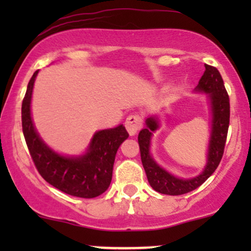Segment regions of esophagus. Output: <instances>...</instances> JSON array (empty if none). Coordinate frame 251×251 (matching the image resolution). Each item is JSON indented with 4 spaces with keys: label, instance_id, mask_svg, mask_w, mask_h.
<instances>
[{
    "label": "esophagus",
    "instance_id": "esophagus-1",
    "mask_svg": "<svg viewBox=\"0 0 251 251\" xmlns=\"http://www.w3.org/2000/svg\"><path fill=\"white\" fill-rule=\"evenodd\" d=\"M143 125V119L142 117L138 116V114H131L126 118V122H125V127L127 129L128 134L129 135H134L142 128Z\"/></svg>",
    "mask_w": 251,
    "mask_h": 251
}]
</instances>
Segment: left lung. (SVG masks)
Listing matches in <instances>:
<instances>
[{"label": "left lung", "instance_id": "1", "mask_svg": "<svg viewBox=\"0 0 251 251\" xmlns=\"http://www.w3.org/2000/svg\"><path fill=\"white\" fill-rule=\"evenodd\" d=\"M195 92L208 94L211 111V132L208 146V158L201 174L186 179L176 177L153 159L150 152V146L152 135L159 128L158 117H149L145 122L146 127L143 128L138 135L140 157L146 177L152 189L159 194L178 196L194 191L214 174L223 157L230 122V103L223 79L217 68L205 65V72L195 88Z\"/></svg>", "mask_w": 251, "mask_h": 251}]
</instances>
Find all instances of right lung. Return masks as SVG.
<instances>
[{"label": "right lung", "instance_id": "obj_1", "mask_svg": "<svg viewBox=\"0 0 251 251\" xmlns=\"http://www.w3.org/2000/svg\"><path fill=\"white\" fill-rule=\"evenodd\" d=\"M39 71L28 82L22 101V131L37 171L54 188L71 196L94 198L108 189L119 146L128 138L125 126L101 129L94 133L86 153L62 155L41 139L30 113L31 94Z\"/></svg>", "mask_w": 251, "mask_h": 251}]
</instances>
